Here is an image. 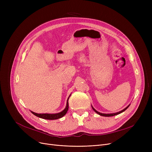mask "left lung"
<instances>
[{"mask_svg":"<svg viewBox=\"0 0 152 152\" xmlns=\"http://www.w3.org/2000/svg\"><path fill=\"white\" fill-rule=\"evenodd\" d=\"M129 105H129L128 106H127V107H126L124 109H123V110H121V111H119V112H117V113H110V114H105V113H100V112H99V111H97L96 110H95L92 106V109L94 110V111H95V113H97V114H99V115H100V116H115V115H118V114H120V113H123V111H124L127 108H128L129 107Z\"/></svg>","mask_w":152,"mask_h":152,"instance_id":"obj_1","label":"left lung"}]
</instances>
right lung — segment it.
Masks as SVG:
<instances>
[{
	"instance_id": "right-lung-1",
	"label": "right lung",
	"mask_w": 152,
	"mask_h": 152,
	"mask_svg": "<svg viewBox=\"0 0 152 152\" xmlns=\"http://www.w3.org/2000/svg\"><path fill=\"white\" fill-rule=\"evenodd\" d=\"M70 95L69 96L68 100H67V102H66V108L64 109L62 111L58 113H55V114H48V113H36L33 112V111H31V112L33 113V115H34L35 116L41 118L42 119H50V120H53V119H57L59 118H61V117H63V116H65L66 115V113H67V111L68 110V99L70 97Z\"/></svg>"
}]
</instances>
